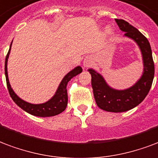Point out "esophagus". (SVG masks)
Here are the masks:
<instances>
[{
	"mask_svg": "<svg viewBox=\"0 0 158 158\" xmlns=\"http://www.w3.org/2000/svg\"><path fill=\"white\" fill-rule=\"evenodd\" d=\"M91 64H92V61L89 58H85V60L83 62V66L84 68H89L90 67Z\"/></svg>",
	"mask_w": 158,
	"mask_h": 158,
	"instance_id": "34e87169",
	"label": "esophagus"
}]
</instances>
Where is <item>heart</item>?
I'll return each mask as SVG.
<instances>
[{
  "label": "heart",
  "instance_id": "b5f03b06",
  "mask_svg": "<svg viewBox=\"0 0 158 158\" xmlns=\"http://www.w3.org/2000/svg\"><path fill=\"white\" fill-rule=\"evenodd\" d=\"M110 31H111V30H110V28L107 29V32H108V33H110Z\"/></svg>",
  "mask_w": 158,
  "mask_h": 158
}]
</instances>
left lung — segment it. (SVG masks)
<instances>
[{"mask_svg":"<svg viewBox=\"0 0 158 158\" xmlns=\"http://www.w3.org/2000/svg\"><path fill=\"white\" fill-rule=\"evenodd\" d=\"M124 37L136 43L141 51L143 71L140 79L129 88L116 89L107 84L105 78L94 69H89L95 102L99 108L109 112H124L131 110L143 101L150 90L154 78V63L150 43L147 37L130 23L115 19Z\"/></svg>","mask_w":158,"mask_h":158,"instance_id":"1","label":"left lung"}]
</instances>
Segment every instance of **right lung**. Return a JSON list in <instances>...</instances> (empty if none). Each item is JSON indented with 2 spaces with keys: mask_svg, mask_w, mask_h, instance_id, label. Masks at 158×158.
<instances>
[{
  "mask_svg": "<svg viewBox=\"0 0 158 158\" xmlns=\"http://www.w3.org/2000/svg\"><path fill=\"white\" fill-rule=\"evenodd\" d=\"M11 44L10 45V49L8 51V53L6 57V61H5V75L6 79V85H7L8 91L10 94L11 99L20 108L23 109V110L35 116H39V117H49V116H54L58 114H60L66 109L68 105V94H67V85L68 83L69 82L71 79L73 77L78 75L80 73H82V68L80 66H77L73 69L69 71V73L64 76V79H62L61 82L58 85V89L56 90L55 94L53 96L48 100V101L42 104H31V103L27 102L23 99H21L17 95L11 88V86L9 82L8 79V72H7V62L9 55H10V48H11Z\"/></svg>",
  "mask_w": 158,
  "mask_h": 158,
  "instance_id": "add662e5",
  "label": "right lung"
}]
</instances>
